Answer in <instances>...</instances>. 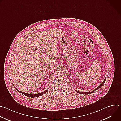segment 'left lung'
I'll return each mask as SVG.
<instances>
[{
	"instance_id": "obj_1",
	"label": "left lung",
	"mask_w": 121,
	"mask_h": 121,
	"mask_svg": "<svg viewBox=\"0 0 121 121\" xmlns=\"http://www.w3.org/2000/svg\"><path fill=\"white\" fill-rule=\"evenodd\" d=\"M105 80H106V78L104 79V80L103 81V82H102V83H101L99 86H98V87L96 89H95V90H94L93 91H88V92H80V91H76V90H75V91L77 92H78V93H80V94H86V95L90 94H91V93H92V92H93L94 91H96L97 90H98V89H99L100 88H101V86H102V85L104 84V83H105Z\"/></svg>"
}]
</instances>
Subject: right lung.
<instances>
[{
    "label": "right lung",
    "instance_id": "1",
    "mask_svg": "<svg viewBox=\"0 0 121 121\" xmlns=\"http://www.w3.org/2000/svg\"><path fill=\"white\" fill-rule=\"evenodd\" d=\"M13 86H14V85H13ZM14 88H15V89H16L17 91H19L20 93H22L23 94L25 95V96H27V97H31V98H34V97H39V96H40L43 95V94L45 93H46V92H47V91H48V90H46V91H44L41 92V93H37V94H29V93H25V92H22V91H20L19 90L17 89V88H16L15 87H14Z\"/></svg>",
    "mask_w": 121,
    "mask_h": 121
}]
</instances>
